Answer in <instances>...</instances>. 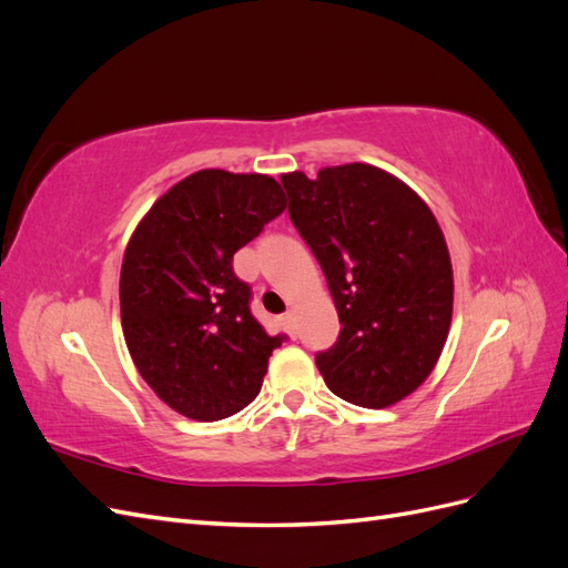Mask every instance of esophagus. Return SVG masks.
Instances as JSON below:
<instances>
[{"mask_svg": "<svg viewBox=\"0 0 568 568\" xmlns=\"http://www.w3.org/2000/svg\"><path fill=\"white\" fill-rule=\"evenodd\" d=\"M282 324H284V329L288 332V336H296V324H294V313H284L282 315Z\"/></svg>", "mask_w": 568, "mask_h": 568, "instance_id": "esophagus-1", "label": "esophagus"}]
</instances>
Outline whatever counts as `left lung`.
Here are the masks:
<instances>
[{"label":"left lung","mask_w":568,"mask_h":568,"mask_svg":"<svg viewBox=\"0 0 568 568\" xmlns=\"http://www.w3.org/2000/svg\"><path fill=\"white\" fill-rule=\"evenodd\" d=\"M288 215L313 248L341 320L315 357L324 384L359 407H390L434 372L453 322V263L432 209L367 163L282 175Z\"/></svg>","instance_id":"8db88e82"}]
</instances>
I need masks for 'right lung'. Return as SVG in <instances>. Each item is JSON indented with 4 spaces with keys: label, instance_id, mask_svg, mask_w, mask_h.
Returning <instances> with one entry per match:
<instances>
[{
    "label": "right lung",
    "instance_id": "1",
    "mask_svg": "<svg viewBox=\"0 0 568 568\" xmlns=\"http://www.w3.org/2000/svg\"><path fill=\"white\" fill-rule=\"evenodd\" d=\"M284 209L274 178L209 168L170 186L130 236L120 267L128 351L151 390L189 419H227L261 393L284 336L251 315L232 257Z\"/></svg>",
    "mask_w": 568,
    "mask_h": 568
}]
</instances>
